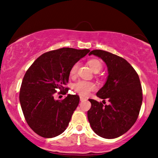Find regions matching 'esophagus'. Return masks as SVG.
I'll use <instances>...</instances> for the list:
<instances>
[{
    "label": "esophagus",
    "instance_id": "esophagus-1",
    "mask_svg": "<svg viewBox=\"0 0 158 158\" xmlns=\"http://www.w3.org/2000/svg\"><path fill=\"white\" fill-rule=\"evenodd\" d=\"M85 97H80V101H84V100H85Z\"/></svg>",
    "mask_w": 158,
    "mask_h": 158
}]
</instances>
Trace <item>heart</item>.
Instances as JSON below:
<instances>
[{"mask_svg":"<svg viewBox=\"0 0 158 158\" xmlns=\"http://www.w3.org/2000/svg\"><path fill=\"white\" fill-rule=\"evenodd\" d=\"M88 65L90 66V68L92 69L94 72L97 73V72L100 71L102 68V64L101 63V61L98 59H90L88 61ZM78 67L79 64L78 63L74 64L73 66L71 67L70 70V76H75L77 73L78 71ZM96 88V85L94 84L92 81H84V80H80L78 81L77 82H76L73 85V89L74 91L77 92V94H80L81 96H87L89 94V93L91 90H94Z\"/></svg>","mask_w":158,"mask_h":158,"instance_id":"b5f03b06","label":"heart"}]
</instances>
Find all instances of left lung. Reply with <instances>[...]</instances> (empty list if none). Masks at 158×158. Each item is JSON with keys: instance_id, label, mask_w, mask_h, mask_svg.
I'll list each match as a JSON object with an SVG mask.
<instances>
[{"instance_id": "8db88e82", "label": "left lung", "mask_w": 158, "mask_h": 158, "mask_svg": "<svg viewBox=\"0 0 158 158\" xmlns=\"http://www.w3.org/2000/svg\"><path fill=\"white\" fill-rule=\"evenodd\" d=\"M101 58L108 67V77L97 92L105 105L88 99L91 108L88 119L93 131L103 138L114 139L127 132L137 121L143 101L142 87L138 74L126 59L101 50H92L89 56Z\"/></svg>"}]
</instances>
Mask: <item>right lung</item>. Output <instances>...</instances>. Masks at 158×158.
<instances>
[{
    "instance_id": "add662e5",
    "label": "right lung",
    "mask_w": 158,
    "mask_h": 158,
    "mask_svg": "<svg viewBox=\"0 0 158 158\" xmlns=\"http://www.w3.org/2000/svg\"><path fill=\"white\" fill-rule=\"evenodd\" d=\"M90 50L64 48L40 56L23 77L19 94L23 116L27 124L37 135L52 138L61 135L68 127L79 102L78 95L68 94L56 100L54 95H65L71 67Z\"/></svg>"
}]
</instances>
